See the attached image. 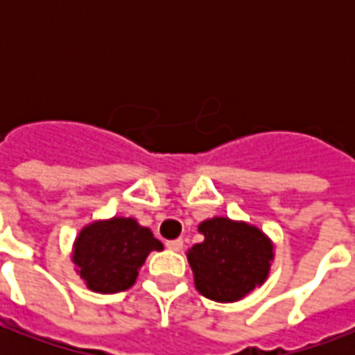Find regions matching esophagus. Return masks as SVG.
<instances>
[{
	"label": "esophagus",
	"mask_w": 355,
	"mask_h": 355,
	"mask_svg": "<svg viewBox=\"0 0 355 355\" xmlns=\"http://www.w3.org/2000/svg\"><path fill=\"white\" fill-rule=\"evenodd\" d=\"M165 245H167V249H171V251H180V249L184 247V241H182V239H171Z\"/></svg>",
	"instance_id": "34e87169"
}]
</instances>
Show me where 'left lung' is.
Segmentation results:
<instances>
[{"instance_id": "obj_1", "label": "left lung", "mask_w": 355, "mask_h": 355, "mask_svg": "<svg viewBox=\"0 0 355 355\" xmlns=\"http://www.w3.org/2000/svg\"><path fill=\"white\" fill-rule=\"evenodd\" d=\"M203 241L188 251L196 289L216 302H236L264 283L272 241L251 224L215 216L200 224Z\"/></svg>"}]
</instances>
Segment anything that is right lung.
<instances>
[{"mask_svg":"<svg viewBox=\"0 0 355 355\" xmlns=\"http://www.w3.org/2000/svg\"><path fill=\"white\" fill-rule=\"evenodd\" d=\"M163 243L135 218H110L85 226L73 243L72 261L94 293H119L131 287L150 251Z\"/></svg>","mask_w":355,"mask_h":355,"instance_id":"right-lung-1","label":"right lung"}]
</instances>
